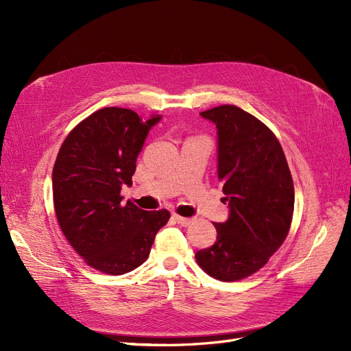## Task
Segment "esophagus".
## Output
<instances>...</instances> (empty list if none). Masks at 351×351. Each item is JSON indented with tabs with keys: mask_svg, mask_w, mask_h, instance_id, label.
<instances>
[{
	"mask_svg": "<svg viewBox=\"0 0 351 351\" xmlns=\"http://www.w3.org/2000/svg\"><path fill=\"white\" fill-rule=\"evenodd\" d=\"M173 219L177 222L178 226H182V227H187V226H190V224H192V222H193L192 218H184V217H180V215H177V214L173 215Z\"/></svg>",
	"mask_w": 351,
	"mask_h": 351,
	"instance_id": "esophagus-1",
	"label": "esophagus"
}]
</instances>
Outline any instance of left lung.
I'll return each mask as SVG.
<instances>
[{"mask_svg":"<svg viewBox=\"0 0 351 351\" xmlns=\"http://www.w3.org/2000/svg\"><path fill=\"white\" fill-rule=\"evenodd\" d=\"M218 130V180L230 217L217 241L196 252L199 267L219 281H239L267 265L289 236L294 184L282 147L269 127L236 107L200 112Z\"/></svg>","mask_w":351,"mask_h":351,"instance_id":"8db88e82","label":"left lung"}]
</instances>
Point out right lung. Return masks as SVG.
<instances>
[{
	"mask_svg": "<svg viewBox=\"0 0 351 351\" xmlns=\"http://www.w3.org/2000/svg\"><path fill=\"white\" fill-rule=\"evenodd\" d=\"M133 110L108 107L80 121L62 142L52 196L62 234L89 267L108 275L130 272L147 259L167 209L143 210L121 204V186H132L136 159L151 127Z\"/></svg>",
	"mask_w": 351,
	"mask_h": 351,
	"instance_id": "add662e5",
	"label": "right lung"
}]
</instances>
